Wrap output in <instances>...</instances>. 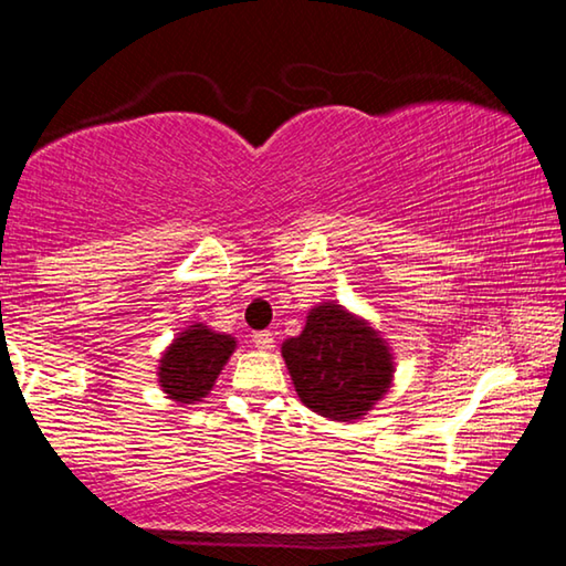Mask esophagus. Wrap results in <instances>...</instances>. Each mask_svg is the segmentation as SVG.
Returning <instances> with one entry per match:
<instances>
[{
	"instance_id": "34e87169",
	"label": "esophagus",
	"mask_w": 566,
	"mask_h": 566,
	"mask_svg": "<svg viewBox=\"0 0 566 566\" xmlns=\"http://www.w3.org/2000/svg\"><path fill=\"white\" fill-rule=\"evenodd\" d=\"M252 342H254V347L256 349H262V352H270L272 347H274V334L272 332H254L252 334Z\"/></svg>"
}]
</instances>
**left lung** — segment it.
<instances>
[{
    "label": "left lung",
    "mask_w": 566,
    "mask_h": 566,
    "mask_svg": "<svg viewBox=\"0 0 566 566\" xmlns=\"http://www.w3.org/2000/svg\"><path fill=\"white\" fill-rule=\"evenodd\" d=\"M282 357L304 405L334 421L361 419L395 375L379 332L329 302L314 306L300 337L282 344Z\"/></svg>",
    "instance_id": "left-lung-1"
}]
</instances>
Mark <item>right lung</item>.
Masks as SVG:
<instances>
[{"instance_id": "add662e5", "label": "right lung", "mask_w": 566, "mask_h": 566, "mask_svg": "<svg viewBox=\"0 0 566 566\" xmlns=\"http://www.w3.org/2000/svg\"><path fill=\"white\" fill-rule=\"evenodd\" d=\"M234 337L207 329L205 324H191L187 332L169 344L159 364V385L169 399L181 405L202 401L214 387L219 371L232 357Z\"/></svg>"}]
</instances>
